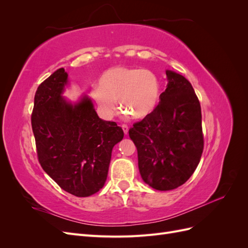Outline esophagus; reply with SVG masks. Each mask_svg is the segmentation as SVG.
<instances>
[{
  "mask_svg": "<svg viewBox=\"0 0 248 248\" xmlns=\"http://www.w3.org/2000/svg\"><path fill=\"white\" fill-rule=\"evenodd\" d=\"M122 129H123V131H124L125 134L128 133V126H127L126 124H122Z\"/></svg>",
  "mask_w": 248,
  "mask_h": 248,
  "instance_id": "obj_1",
  "label": "esophagus"
}]
</instances>
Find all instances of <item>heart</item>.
Masks as SVG:
<instances>
[{
  "instance_id": "heart-1",
  "label": "heart",
  "mask_w": 248,
  "mask_h": 248,
  "mask_svg": "<svg viewBox=\"0 0 248 248\" xmlns=\"http://www.w3.org/2000/svg\"><path fill=\"white\" fill-rule=\"evenodd\" d=\"M91 95L104 115L110 117L120 108L134 119H142L155 109L160 96L156 74L138 67L117 66L104 72Z\"/></svg>"
}]
</instances>
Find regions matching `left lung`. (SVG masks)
<instances>
[{"instance_id": "left-lung-1", "label": "left lung", "mask_w": 248, "mask_h": 248, "mask_svg": "<svg viewBox=\"0 0 248 248\" xmlns=\"http://www.w3.org/2000/svg\"><path fill=\"white\" fill-rule=\"evenodd\" d=\"M167 77L158 106L129 129L142 180L162 191L175 189L190 178L204 149L198 96L181 74L167 70Z\"/></svg>"}]
</instances>
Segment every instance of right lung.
<instances>
[{
	"instance_id": "1",
	"label": "right lung",
	"mask_w": 248,
	"mask_h": 248,
	"mask_svg": "<svg viewBox=\"0 0 248 248\" xmlns=\"http://www.w3.org/2000/svg\"><path fill=\"white\" fill-rule=\"evenodd\" d=\"M67 82L68 73L60 68L37 89L31 116L37 156L62 189L89 197L106 183L112 148L124 132L97 116L89 97L67 102L61 96Z\"/></svg>"
}]
</instances>
